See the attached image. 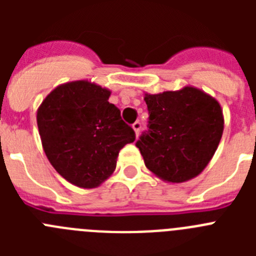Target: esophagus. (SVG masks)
Segmentation results:
<instances>
[{"mask_svg": "<svg viewBox=\"0 0 256 256\" xmlns=\"http://www.w3.org/2000/svg\"><path fill=\"white\" fill-rule=\"evenodd\" d=\"M133 130H134V133H136V136H138L140 134V130H141V123H140V122H136L134 124H133Z\"/></svg>", "mask_w": 256, "mask_h": 256, "instance_id": "34e87169", "label": "esophagus"}]
</instances>
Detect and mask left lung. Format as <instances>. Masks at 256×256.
Returning <instances> with one entry per match:
<instances>
[{"mask_svg": "<svg viewBox=\"0 0 256 256\" xmlns=\"http://www.w3.org/2000/svg\"><path fill=\"white\" fill-rule=\"evenodd\" d=\"M148 130L140 137L144 165L168 183L198 177L216 154L224 116L220 104L192 86L178 91L151 94L144 92Z\"/></svg>", "mask_w": 256, "mask_h": 256, "instance_id": "obj_1", "label": "left lung"}]
</instances>
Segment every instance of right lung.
Here are the masks:
<instances>
[{
	"instance_id": "right-lung-1",
	"label": "right lung",
	"mask_w": 256,
	"mask_h": 256,
	"mask_svg": "<svg viewBox=\"0 0 256 256\" xmlns=\"http://www.w3.org/2000/svg\"><path fill=\"white\" fill-rule=\"evenodd\" d=\"M112 91L82 79L54 88L37 110L42 148L55 170L74 186L96 188L116 168L134 130L108 102Z\"/></svg>"
}]
</instances>
